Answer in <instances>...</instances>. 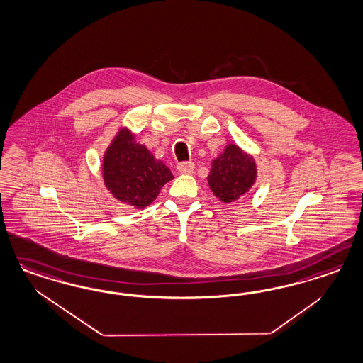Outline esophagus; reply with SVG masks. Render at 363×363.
Wrapping results in <instances>:
<instances>
[{
  "instance_id": "obj_1",
  "label": "esophagus",
  "mask_w": 363,
  "mask_h": 363,
  "mask_svg": "<svg viewBox=\"0 0 363 363\" xmlns=\"http://www.w3.org/2000/svg\"><path fill=\"white\" fill-rule=\"evenodd\" d=\"M177 171L182 175H191L195 171V164L192 162H183V163L177 164Z\"/></svg>"
}]
</instances>
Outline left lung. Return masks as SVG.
Returning <instances> with one entry per match:
<instances>
[{
	"instance_id": "left-lung-1",
	"label": "left lung",
	"mask_w": 363,
	"mask_h": 363,
	"mask_svg": "<svg viewBox=\"0 0 363 363\" xmlns=\"http://www.w3.org/2000/svg\"><path fill=\"white\" fill-rule=\"evenodd\" d=\"M257 175L254 157L236 144H228L223 153L212 160L207 180L216 198L223 203H233L251 189Z\"/></svg>"
}]
</instances>
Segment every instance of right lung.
I'll use <instances>...</instances> for the list:
<instances>
[{"mask_svg":"<svg viewBox=\"0 0 363 363\" xmlns=\"http://www.w3.org/2000/svg\"><path fill=\"white\" fill-rule=\"evenodd\" d=\"M103 179L118 201L145 208L174 175L162 160L136 143L129 129L121 128L104 153Z\"/></svg>","mask_w":363,"mask_h":363,"instance_id":"1","label":"right lung"}]
</instances>
